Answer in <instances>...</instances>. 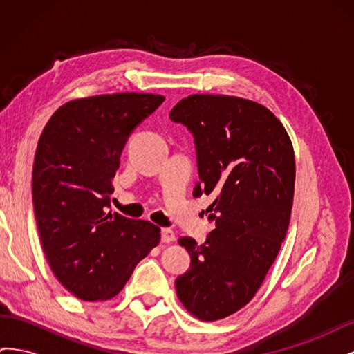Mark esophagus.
Returning a JSON list of instances; mask_svg holds the SVG:
<instances>
[{
	"label": "esophagus",
	"mask_w": 354,
	"mask_h": 354,
	"mask_svg": "<svg viewBox=\"0 0 354 354\" xmlns=\"http://www.w3.org/2000/svg\"><path fill=\"white\" fill-rule=\"evenodd\" d=\"M160 241H162L164 243L173 242V241H176V233L171 229H162L160 230Z\"/></svg>",
	"instance_id": "obj_1"
}]
</instances>
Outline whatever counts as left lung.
Wrapping results in <instances>:
<instances>
[{
    "mask_svg": "<svg viewBox=\"0 0 354 354\" xmlns=\"http://www.w3.org/2000/svg\"><path fill=\"white\" fill-rule=\"evenodd\" d=\"M169 118L195 137L194 196L216 198L207 241H178L192 261L177 277V297L190 315L212 322L251 301L279 254L294 201V147L269 109L233 95L192 94Z\"/></svg>",
    "mask_w": 354,
    "mask_h": 354,
    "instance_id": "1",
    "label": "left lung"
}]
</instances>
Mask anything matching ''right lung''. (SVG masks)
Listing matches in <instances>:
<instances>
[{
  "label": "right lung",
  "instance_id": "obj_1",
  "mask_svg": "<svg viewBox=\"0 0 354 354\" xmlns=\"http://www.w3.org/2000/svg\"><path fill=\"white\" fill-rule=\"evenodd\" d=\"M164 100L146 93L71 100L38 140L32 199L42 250L57 281L84 301L115 297L160 241L151 221L106 208L128 137Z\"/></svg>",
  "mask_w": 354,
  "mask_h": 354
}]
</instances>
